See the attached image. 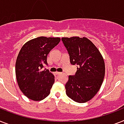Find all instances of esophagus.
Instances as JSON below:
<instances>
[{"instance_id":"34e87169","label":"esophagus","mask_w":124,"mask_h":124,"mask_svg":"<svg viewBox=\"0 0 124 124\" xmlns=\"http://www.w3.org/2000/svg\"><path fill=\"white\" fill-rule=\"evenodd\" d=\"M55 74H57V75H59V74H61L62 73H61V72H55Z\"/></svg>"}]
</instances>
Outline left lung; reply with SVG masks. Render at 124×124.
<instances>
[{"mask_svg": "<svg viewBox=\"0 0 124 124\" xmlns=\"http://www.w3.org/2000/svg\"><path fill=\"white\" fill-rule=\"evenodd\" d=\"M72 65H77V71L69 76L65 84L66 94L79 103L93 98L100 89L105 74V64L102 55L86 38H62Z\"/></svg>", "mask_w": 124, "mask_h": 124, "instance_id": "8db88e82", "label": "left lung"}]
</instances>
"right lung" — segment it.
<instances>
[{"label": "right lung", "mask_w": 124, "mask_h": 124, "mask_svg": "<svg viewBox=\"0 0 124 124\" xmlns=\"http://www.w3.org/2000/svg\"><path fill=\"white\" fill-rule=\"evenodd\" d=\"M60 41L59 38L39 37L31 39L21 48L17 57L15 71L20 89L31 100L46 98L55 82V76L49 70H43L47 65V56Z\"/></svg>", "instance_id": "right-lung-1"}]
</instances>
